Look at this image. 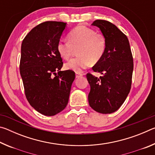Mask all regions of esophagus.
Masks as SVG:
<instances>
[{
  "label": "esophagus",
  "instance_id": "esophagus-1",
  "mask_svg": "<svg viewBox=\"0 0 155 155\" xmlns=\"http://www.w3.org/2000/svg\"><path fill=\"white\" fill-rule=\"evenodd\" d=\"M83 74L81 72H76V78H79L81 77H82Z\"/></svg>",
  "mask_w": 155,
  "mask_h": 155
}]
</instances>
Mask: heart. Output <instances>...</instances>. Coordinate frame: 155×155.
Listing matches in <instances>:
<instances>
[{
    "mask_svg": "<svg viewBox=\"0 0 155 155\" xmlns=\"http://www.w3.org/2000/svg\"><path fill=\"white\" fill-rule=\"evenodd\" d=\"M68 41L57 44L58 53L64 59H68L77 51L78 57L70 60L65 68L75 72H81L91 64H96L103 58L107 49V39L103 33L85 26H77L68 35Z\"/></svg>",
    "mask_w": 155,
    "mask_h": 155,
    "instance_id": "b5f03b06",
    "label": "heart"
}]
</instances>
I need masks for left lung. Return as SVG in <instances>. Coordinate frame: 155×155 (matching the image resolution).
Segmentation results:
<instances>
[{
    "instance_id": "1",
    "label": "left lung",
    "mask_w": 155,
    "mask_h": 155,
    "mask_svg": "<svg viewBox=\"0 0 155 155\" xmlns=\"http://www.w3.org/2000/svg\"><path fill=\"white\" fill-rule=\"evenodd\" d=\"M107 39V49L103 58L92 67L99 78L87 73L90 85V106L101 114H111L124 103L129 94L133 71V59L127 35L111 22L96 20L92 23Z\"/></svg>"
}]
</instances>
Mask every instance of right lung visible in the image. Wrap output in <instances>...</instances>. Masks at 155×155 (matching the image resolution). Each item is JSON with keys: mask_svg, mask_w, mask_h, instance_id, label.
<instances>
[{"mask_svg": "<svg viewBox=\"0 0 155 155\" xmlns=\"http://www.w3.org/2000/svg\"><path fill=\"white\" fill-rule=\"evenodd\" d=\"M65 27L63 22L41 23L26 35L21 46L20 72L26 98L47 116L65 108L75 78L74 71L60 70L64 63L57 46Z\"/></svg>", "mask_w": 155, "mask_h": 155, "instance_id": "obj_1", "label": "right lung"}]
</instances>
